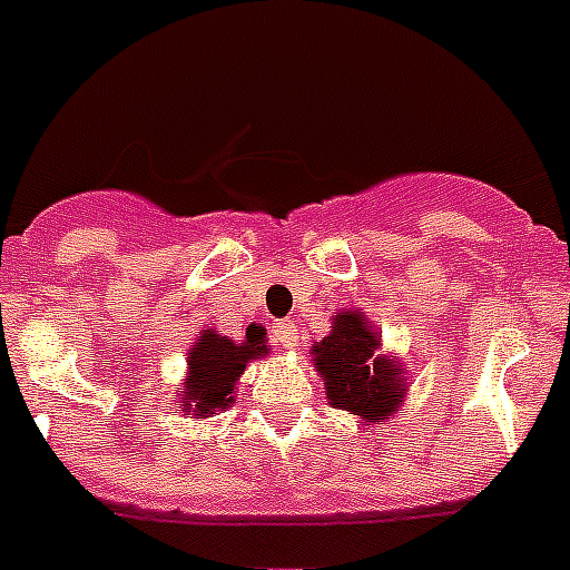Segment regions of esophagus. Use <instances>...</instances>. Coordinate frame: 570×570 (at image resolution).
I'll use <instances>...</instances> for the list:
<instances>
[{"mask_svg":"<svg viewBox=\"0 0 570 570\" xmlns=\"http://www.w3.org/2000/svg\"><path fill=\"white\" fill-rule=\"evenodd\" d=\"M271 333H274L276 342H282L285 347H294V344H296V325H294V322H276L274 331H271Z\"/></svg>","mask_w":570,"mask_h":570,"instance_id":"34e87169","label":"esophagus"}]
</instances>
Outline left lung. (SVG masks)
<instances>
[{"label":"left lung","mask_w":570,"mask_h":570,"mask_svg":"<svg viewBox=\"0 0 570 570\" xmlns=\"http://www.w3.org/2000/svg\"><path fill=\"white\" fill-rule=\"evenodd\" d=\"M311 356L331 406L358 415L367 426L395 415L404 401V364L381 353L379 333L362 311L336 313L333 331L313 342Z\"/></svg>","instance_id":"1"}]
</instances>
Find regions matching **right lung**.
<instances>
[{
  "instance_id": "obj_1",
  "label": "right lung",
  "mask_w": 570,
  "mask_h": 570,
  "mask_svg": "<svg viewBox=\"0 0 570 570\" xmlns=\"http://www.w3.org/2000/svg\"><path fill=\"white\" fill-rule=\"evenodd\" d=\"M271 344L265 338L263 325H248L239 342L220 336L217 331H200L197 342L189 350V370L183 379L180 410L189 415H217L234 404L237 381L245 373L248 362L268 356Z\"/></svg>"
}]
</instances>
